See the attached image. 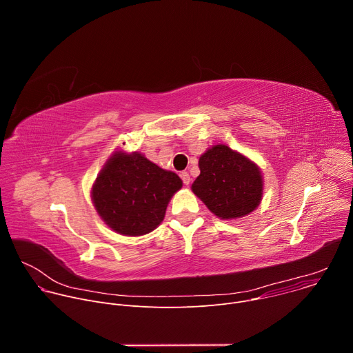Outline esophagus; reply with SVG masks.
Segmentation results:
<instances>
[{"label": "esophagus", "instance_id": "obj_1", "mask_svg": "<svg viewBox=\"0 0 353 353\" xmlns=\"http://www.w3.org/2000/svg\"><path fill=\"white\" fill-rule=\"evenodd\" d=\"M181 180H183V183L185 184V185H188L190 184V181H191V179H190V174L187 173V172H181Z\"/></svg>", "mask_w": 353, "mask_h": 353}]
</instances>
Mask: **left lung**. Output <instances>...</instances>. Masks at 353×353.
Returning <instances> with one entry per match:
<instances>
[{
  "instance_id": "1",
  "label": "left lung",
  "mask_w": 353,
  "mask_h": 353,
  "mask_svg": "<svg viewBox=\"0 0 353 353\" xmlns=\"http://www.w3.org/2000/svg\"><path fill=\"white\" fill-rule=\"evenodd\" d=\"M199 176L192 192L221 219H236L253 212L261 203L260 168L226 145H214L201 155Z\"/></svg>"
}]
</instances>
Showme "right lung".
Here are the masks:
<instances>
[{"label": "right lung", "mask_w": 353, "mask_h": 353, "mask_svg": "<svg viewBox=\"0 0 353 353\" xmlns=\"http://www.w3.org/2000/svg\"><path fill=\"white\" fill-rule=\"evenodd\" d=\"M181 179L134 152H114L92 187V201L105 223L124 236H142L165 218Z\"/></svg>", "instance_id": "1"}]
</instances>
